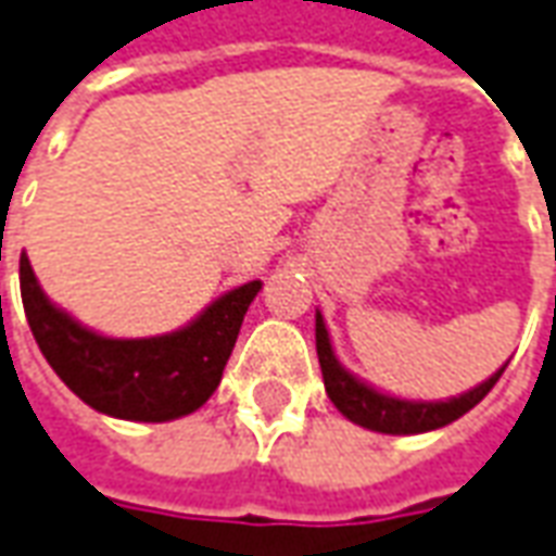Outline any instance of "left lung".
<instances>
[{"instance_id":"left-lung-1","label":"left lung","mask_w":556,"mask_h":556,"mask_svg":"<svg viewBox=\"0 0 556 556\" xmlns=\"http://www.w3.org/2000/svg\"><path fill=\"white\" fill-rule=\"evenodd\" d=\"M316 352L318 364H321V376H325V391H328L333 406L349 421L367 427V430H379V433H425V430H437V427L452 425L460 415L469 413L496 386V379L506 370V367H500L488 382H481L479 388H472V391L460 394V397L445 400V403H413V400H397L388 397V394H379V391H372L364 382H358L355 376H349L337 364V358H333L328 328H325V321H321L318 313Z\"/></svg>"}]
</instances>
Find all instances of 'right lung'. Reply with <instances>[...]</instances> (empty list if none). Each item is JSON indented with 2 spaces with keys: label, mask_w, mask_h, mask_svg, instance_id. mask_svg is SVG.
I'll return each mask as SVG.
<instances>
[{
  "label": "right lung",
  "mask_w": 556,
  "mask_h": 556,
  "mask_svg": "<svg viewBox=\"0 0 556 556\" xmlns=\"http://www.w3.org/2000/svg\"><path fill=\"white\" fill-rule=\"evenodd\" d=\"M262 282L228 291L184 331L150 340H111L50 304L21 255V298L41 355L87 406L129 421H170L211 397Z\"/></svg>",
  "instance_id": "right-lung-1"
}]
</instances>
